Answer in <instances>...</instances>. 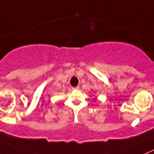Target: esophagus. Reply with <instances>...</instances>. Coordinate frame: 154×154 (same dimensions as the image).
Masks as SVG:
<instances>
[{
  "mask_svg": "<svg viewBox=\"0 0 154 154\" xmlns=\"http://www.w3.org/2000/svg\"><path fill=\"white\" fill-rule=\"evenodd\" d=\"M79 86H77V87H74V88H72L73 90H75V89H79Z\"/></svg>",
  "mask_w": 154,
  "mask_h": 154,
  "instance_id": "obj_1",
  "label": "esophagus"
}]
</instances>
